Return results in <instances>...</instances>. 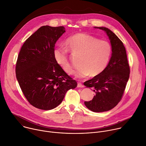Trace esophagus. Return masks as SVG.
I'll return each mask as SVG.
<instances>
[{
  "mask_svg": "<svg viewBox=\"0 0 146 146\" xmlns=\"http://www.w3.org/2000/svg\"><path fill=\"white\" fill-rule=\"evenodd\" d=\"M77 87H78V88H82V87H84V86L81 83H78Z\"/></svg>",
  "mask_w": 146,
  "mask_h": 146,
  "instance_id": "1",
  "label": "esophagus"
}]
</instances>
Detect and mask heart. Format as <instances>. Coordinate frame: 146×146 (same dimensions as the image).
Segmentation results:
<instances>
[{
	"mask_svg": "<svg viewBox=\"0 0 146 146\" xmlns=\"http://www.w3.org/2000/svg\"><path fill=\"white\" fill-rule=\"evenodd\" d=\"M65 44L73 54L80 55V67L75 72V77L83 78L88 76H97L107 68L111 58L112 48L110 43L100 40L86 33H78L69 36ZM54 58L60 67L69 74H73V69L69 60L68 50L58 46L54 50Z\"/></svg>",
	"mask_w": 146,
	"mask_h": 146,
	"instance_id": "1",
	"label": "heart"
}]
</instances>
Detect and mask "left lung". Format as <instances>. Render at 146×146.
Wrapping results in <instances>:
<instances>
[{
    "mask_svg": "<svg viewBox=\"0 0 146 146\" xmlns=\"http://www.w3.org/2000/svg\"><path fill=\"white\" fill-rule=\"evenodd\" d=\"M108 36L112 48L107 68L100 74L84 83L95 92L93 99L85 101L88 109L95 112L108 111L120 102L129 78L130 68L123 42L112 31L106 27H97Z\"/></svg>",
    "mask_w": 146,
    "mask_h": 146,
    "instance_id": "1",
    "label": "left lung"
}]
</instances>
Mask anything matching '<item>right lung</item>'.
Wrapping results in <instances>:
<instances>
[{
	"instance_id": "1",
	"label": "right lung",
	"mask_w": 146,
	"mask_h": 146,
	"mask_svg": "<svg viewBox=\"0 0 146 146\" xmlns=\"http://www.w3.org/2000/svg\"><path fill=\"white\" fill-rule=\"evenodd\" d=\"M65 32L63 26L44 25L25 41L17 58L16 74L23 93L33 107L50 110L77 83L56 62L54 50Z\"/></svg>"
}]
</instances>
